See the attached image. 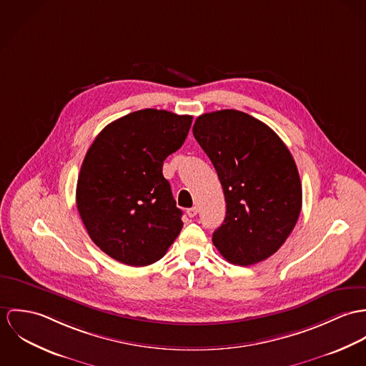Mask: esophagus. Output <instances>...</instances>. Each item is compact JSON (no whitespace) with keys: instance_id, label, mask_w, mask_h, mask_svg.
Returning a JSON list of instances; mask_svg holds the SVG:
<instances>
[{"instance_id":"obj_1","label":"esophagus","mask_w":366,"mask_h":366,"mask_svg":"<svg viewBox=\"0 0 366 366\" xmlns=\"http://www.w3.org/2000/svg\"><path fill=\"white\" fill-rule=\"evenodd\" d=\"M197 213H198V207H197V206L187 209V214H188L189 217H194V216H197Z\"/></svg>"}]
</instances>
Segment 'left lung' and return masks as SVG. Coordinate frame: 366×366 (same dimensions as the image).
I'll use <instances>...</instances> for the list:
<instances>
[{
  "label": "left lung",
  "mask_w": 366,
  "mask_h": 366,
  "mask_svg": "<svg viewBox=\"0 0 366 366\" xmlns=\"http://www.w3.org/2000/svg\"><path fill=\"white\" fill-rule=\"evenodd\" d=\"M192 132L226 199V217L213 244L236 265L267 259L286 242L302 209V184L290 152L269 126L236 109L203 114Z\"/></svg>",
  "instance_id": "left-lung-1"
}]
</instances>
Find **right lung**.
Returning a JSON list of instances; mask_svg holds the SVG:
<instances>
[{"label":"right lung","mask_w":366,"mask_h":366,"mask_svg":"<svg viewBox=\"0 0 366 366\" xmlns=\"http://www.w3.org/2000/svg\"><path fill=\"white\" fill-rule=\"evenodd\" d=\"M192 117L142 109L109 123L82 162L76 201L91 237L111 258L146 267L182 229L164 160L185 142Z\"/></svg>","instance_id":"obj_1"}]
</instances>
